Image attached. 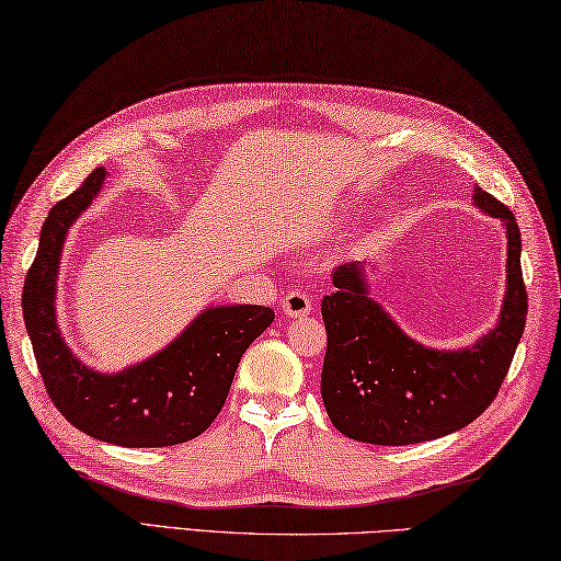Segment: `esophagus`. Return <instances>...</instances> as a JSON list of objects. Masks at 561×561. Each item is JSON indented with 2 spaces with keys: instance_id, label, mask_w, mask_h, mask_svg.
<instances>
[{
  "instance_id": "esophagus-1",
  "label": "esophagus",
  "mask_w": 561,
  "mask_h": 561,
  "mask_svg": "<svg viewBox=\"0 0 561 561\" xmlns=\"http://www.w3.org/2000/svg\"><path fill=\"white\" fill-rule=\"evenodd\" d=\"M313 307V301L309 297V291L304 289H291L287 297H284L282 301V309L287 316H291V319H299V316H307Z\"/></svg>"
}]
</instances>
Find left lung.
Here are the masks:
<instances>
[{
    "mask_svg": "<svg viewBox=\"0 0 561 561\" xmlns=\"http://www.w3.org/2000/svg\"><path fill=\"white\" fill-rule=\"evenodd\" d=\"M473 198L507 230V294L495 329L471 348L432 351L397 329L368 297L365 267H335L321 301L325 355L321 397L331 422L355 442L404 446L463 430L488 410L511 370L525 331L527 291L520 228L501 201L476 188Z\"/></svg>",
    "mask_w": 561,
    "mask_h": 561,
    "instance_id": "1",
    "label": "left lung"
}]
</instances>
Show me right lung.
Here are the masks:
<instances>
[{"label":"right lung","mask_w":561,"mask_h":561,"mask_svg":"<svg viewBox=\"0 0 561 561\" xmlns=\"http://www.w3.org/2000/svg\"><path fill=\"white\" fill-rule=\"evenodd\" d=\"M98 167L44 220L26 272L22 309L41 380L56 410L100 442L157 449L196 439L220 414L242 353L274 321L270 307L203 311L181 339L147 363L117 375L88 370L70 355L56 325V274L66 232L103 186Z\"/></svg>","instance_id":"right-lung-1"}]
</instances>
